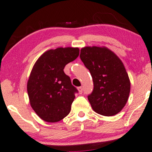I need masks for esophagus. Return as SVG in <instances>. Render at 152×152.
<instances>
[{
  "label": "esophagus",
  "instance_id": "1",
  "mask_svg": "<svg viewBox=\"0 0 152 152\" xmlns=\"http://www.w3.org/2000/svg\"><path fill=\"white\" fill-rule=\"evenodd\" d=\"M78 90H79L80 94H82V91H83V88H82V87H78Z\"/></svg>",
  "mask_w": 152,
  "mask_h": 152
}]
</instances>
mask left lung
<instances>
[{
  "instance_id": "1",
  "label": "left lung",
  "mask_w": 152,
  "mask_h": 152,
  "mask_svg": "<svg viewBox=\"0 0 152 152\" xmlns=\"http://www.w3.org/2000/svg\"><path fill=\"white\" fill-rule=\"evenodd\" d=\"M80 59L91 73L94 82L88 99L93 110L105 116L118 113L126 104L130 82L121 59L106 47L82 48Z\"/></svg>"
}]
</instances>
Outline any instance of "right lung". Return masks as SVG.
<instances>
[{"label":"right lung","mask_w":152,"mask_h":152,"mask_svg":"<svg viewBox=\"0 0 152 152\" xmlns=\"http://www.w3.org/2000/svg\"><path fill=\"white\" fill-rule=\"evenodd\" d=\"M80 54L78 48H58L43 53L37 60L27 82L31 108L44 121H61L68 115L78 90L63 71Z\"/></svg>","instance_id":"right-lung-1"}]
</instances>
